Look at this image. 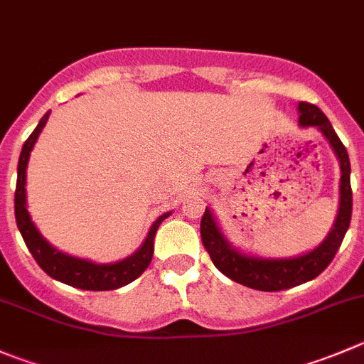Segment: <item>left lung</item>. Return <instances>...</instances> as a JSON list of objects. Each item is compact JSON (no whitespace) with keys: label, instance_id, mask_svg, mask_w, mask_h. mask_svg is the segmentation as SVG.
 Instances as JSON below:
<instances>
[{"label":"left lung","instance_id":"obj_1","mask_svg":"<svg viewBox=\"0 0 364 364\" xmlns=\"http://www.w3.org/2000/svg\"><path fill=\"white\" fill-rule=\"evenodd\" d=\"M299 114H301L299 115V124L302 128L313 126V128L318 129L329 140L331 147L340 160V210H338L336 220H334V225L331 228L326 240L316 249L297 257L270 259V257L247 256V254L232 249L231 243L222 235L213 213L208 208L200 218V238H203L204 249L208 250L215 267L231 281L247 288H252V290L281 291L315 279L329 267L333 257L336 256L338 249L345 238V232L350 225L352 188L350 161H348L347 149L331 126L329 119L323 115V112L318 107L302 101V103H299Z\"/></svg>","mask_w":364,"mask_h":364}]
</instances>
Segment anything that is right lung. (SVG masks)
<instances>
[{"label": "right lung", "instance_id": "add662e5", "mask_svg": "<svg viewBox=\"0 0 364 364\" xmlns=\"http://www.w3.org/2000/svg\"><path fill=\"white\" fill-rule=\"evenodd\" d=\"M48 119L49 112L41 119L37 128L33 129V133L24 142L23 149H21L19 164H17V185L14 203H16L17 228H19L21 235H23L24 243H26L28 250H30L31 256L38 263V267L49 277L60 281V283H65L69 287L90 291L117 290V288L126 287V284L135 281L139 276H142V272L149 267L151 259H153L154 235H156L161 222L171 213H164L161 217H158L156 222L151 225L149 232H147L146 240L140 245V249L129 257H126V259L117 261V263H92V261L80 259V257L69 256V254H63L58 249H55L51 243H48L42 238V235L37 231L33 222H31L30 213L26 210V188H24V185H26V167L28 160H30V153L33 149L35 142H37L38 135H41L42 128L48 122Z\"/></svg>", "mask_w": 364, "mask_h": 364}]
</instances>
